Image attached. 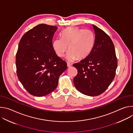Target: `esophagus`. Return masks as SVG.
Instances as JSON below:
<instances>
[{
  "instance_id": "esophagus-1",
  "label": "esophagus",
  "mask_w": 133,
  "mask_h": 133,
  "mask_svg": "<svg viewBox=\"0 0 133 133\" xmlns=\"http://www.w3.org/2000/svg\"><path fill=\"white\" fill-rule=\"evenodd\" d=\"M71 65L70 64H69V63H67V67H68V68H70V67H71Z\"/></svg>"
}]
</instances>
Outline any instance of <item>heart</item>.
Returning <instances> with one entry per match:
<instances>
[{
    "mask_svg": "<svg viewBox=\"0 0 133 133\" xmlns=\"http://www.w3.org/2000/svg\"><path fill=\"white\" fill-rule=\"evenodd\" d=\"M61 36L62 38H56L52 42V48L57 55L63 57L69 47L66 59L69 62L77 58H86L91 53L95 42V36L92 31L77 27L66 28Z\"/></svg>",
    "mask_w": 133,
    "mask_h": 133,
    "instance_id": "heart-1",
    "label": "heart"
}]
</instances>
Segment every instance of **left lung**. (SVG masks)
Here are the masks:
<instances>
[{
    "label": "left lung",
    "instance_id": "8db88e82",
    "mask_svg": "<svg viewBox=\"0 0 133 133\" xmlns=\"http://www.w3.org/2000/svg\"><path fill=\"white\" fill-rule=\"evenodd\" d=\"M92 27L95 45L88 57L73 65L78 70L74 84L82 94L96 96L104 92L114 78L117 61L114 45L109 36L95 25Z\"/></svg>",
    "mask_w": 133,
    "mask_h": 133
}]
</instances>
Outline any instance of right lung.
Instances as JSON below:
<instances>
[{
	"instance_id": "right-lung-1",
	"label": "right lung",
	"mask_w": 133,
	"mask_h": 133,
	"mask_svg": "<svg viewBox=\"0 0 133 133\" xmlns=\"http://www.w3.org/2000/svg\"><path fill=\"white\" fill-rule=\"evenodd\" d=\"M56 26L40 24L26 32L19 43L16 56L18 78L31 95L42 97L57 87L66 63L56 55L52 41Z\"/></svg>"
}]
</instances>
